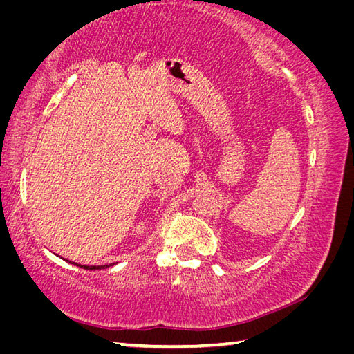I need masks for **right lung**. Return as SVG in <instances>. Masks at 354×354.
Segmentation results:
<instances>
[{
	"instance_id": "obj_1",
	"label": "right lung",
	"mask_w": 354,
	"mask_h": 354,
	"mask_svg": "<svg viewBox=\"0 0 354 354\" xmlns=\"http://www.w3.org/2000/svg\"><path fill=\"white\" fill-rule=\"evenodd\" d=\"M75 263V262H73ZM75 266L81 267V268H86V270H101V268H107L109 266H80V263H75ZM112 266V263H111Z\"/></svg>"
}]
</instances>
